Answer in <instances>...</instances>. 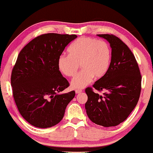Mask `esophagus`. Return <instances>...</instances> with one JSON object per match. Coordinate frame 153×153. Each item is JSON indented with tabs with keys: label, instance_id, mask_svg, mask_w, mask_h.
I'll return each instance as SVG.
<instances>
[{
	"label": "esophagus",
	"instance_id": "34e87169",
	"mask_svg": "<svg viewBox=\"0 0 153 153\" xmlns=\"http://www.w3.org/2000/svg\"><path fill=\"white\" fill-rule=\"evenodd\" d=\"M81 92H82V90H76V91H75V93H76V94H79V93H81Z\"/></svg>",
	"mask_w": 153,
	"mask_h": 153
}]
</instances>
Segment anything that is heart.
<instances>
[{"mask_svg": "<svg viewBox=\"0 0 153 153\" xmlns=\"http://www.w3.org/2000/svg\"><path fill=\"white\" fill-rule=\"evenodd\" d=\"M69 55L58 59L59 70L67 76H73L80 68L83 69L71 81V87L82 89L95 79H101L108 72L111 58L109 45L104 41L92 37H80L71 44Z\"/></svg>", "mask_w": 153, "mask_h": 153, "instance_id": "heart-1", "label": "heart"}]
</instances>
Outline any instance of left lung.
Wrapping results in <instances>:
<instances>
[{"mask_svg":"<svg viewBox=\"0 0 153 153\" xmlns=\"http://www.w3.org/2000/svg\"><path fill=\"white\" fill-rule=\"evenodd\" d=\"M111 48L108 72L93 87L106 93L100 95L91 88L85 89L86 114L92 122L103 127L116 126L127 118L139 101L141 75L136 58L123 42L113 35H97Z\"/></svg>","mask_w":153,"mask_h":153,"instance_id":"left-lung-1","label":"left lung"}]
</instances>
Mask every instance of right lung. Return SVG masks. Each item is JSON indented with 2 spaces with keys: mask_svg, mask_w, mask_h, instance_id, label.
<instances>
[{
  "mask_svg": "<svg viewBox=\"0 0 153 153\" xmlns=\"http://www.w3.org/2000/svg\"><path fill=\"white\" fill-rule=\"evenodd\" d=\"M76 35L47 33L23 48L12 72L13 97L23 118L33 126L48 128L60 122L74 91L58 67V59Z\"/></svg>",
  "mask_w": 153,
  "mask_h": 153,
  "instance_id": "obj_1",
  "label": "right lung"
}]
</instances>
